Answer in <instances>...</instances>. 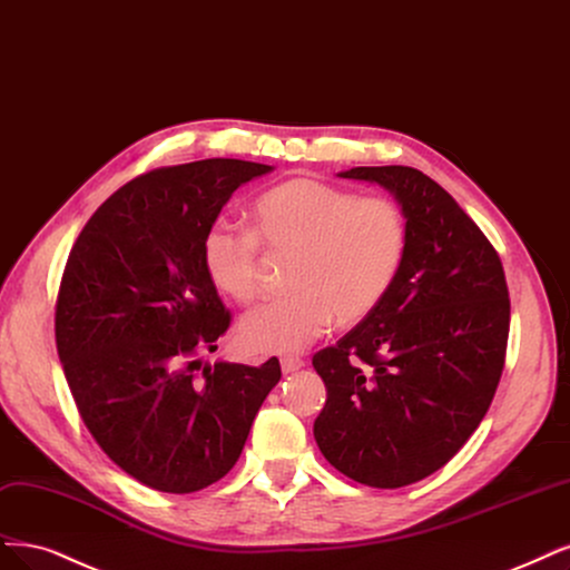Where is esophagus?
I'll return each mask as SVG.
<instances>
[{"instance_id":"34e87169","label":"esophagus","mask_w":570,"mask_h":570,"mask_svg":"<svg viewBox=\"0 0 570 570\" xmlns=\"http://www.w3.org/2000/svg\"><path fill=\"white\" fill-rule=\"evenodd\" d=\"M281 367H283L285 375H289V372L302 370V367H304V361H302L299 356H285V358L281 361Z\"/></svg>"}]
</instances>
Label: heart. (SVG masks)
Masks as SVG:
<instances>
[{"mask_svg": "<svg viewBox=\"0 0 570 570\" xmlns=\"http://www.w3.org/2000/svg\"><path fill=\"white\" fill-rule=\"evenodd\" d=\"M254 230L212 224L203 238L207 276L243 304L262 292V243L297 252L292 294L252 308L238 342L249 353H302L335 323L367 318L394 287L407 252V222L384 195L358 198L318 179H292L262 193L252 207Z\"/></svg>", "mask_w": 570, "mask_h": 570, "instance_id": "obj_1", "label": "heart"}]
</instances>
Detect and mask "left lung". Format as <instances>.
Instances as JSON below:
<instances>
[{
    "mask_svg": "<svg viewBox=\"0 0 570 570\" xmlns=\"http://www.w3.org/2000/svg\"><path fill=\"white\" fill-rule=\"evenodd\" d=\"M340 176L394 195L407 252L386 299L313 356L327 389L313 436L344 476L401 488L453 460L481 424L504 367L509 292L495 247L426 174Z\"/></svg>",
    "mask_w": 570,
    "mask_h": 570,
    "instance_id": "8db88e82",
    "label": "left lung"
}]
</instances>
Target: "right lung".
<instances>
[{"mask_svg":"<svg viewBox=\"0 0 570 570\" xmlns=\"http://www.w3.org/2000/svg\"><path fill=\"white\" fill-rule=\"evenodd\" d=\"M271 165L212 158L136 176L94 212L68 254L56 348L80 417L104 453L160 493H195L238 462L281 380L278 358L217 361L230 311L203 238L233 190Z\"/></svg>","mask_w":570,"mask_h":570,"instance_id":"right-lung-1","label":"right lung"}]
</instances>
